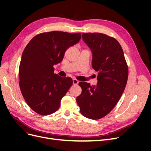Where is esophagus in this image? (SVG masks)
Segmentation results:
<instances>
[{
  "instance_id": "esophagus-1",
  "label": "esophagus",
  "mask_w": 151,
  "mask_h": 151,
  "mask_svg": "<svg viewBox=\"0 0 151 151\" xmlns=\"http://www.w3.org/2000/svg\"><path fill=\"white\" fill-rule=\"evenodd\" d=\"M78 83H79V81H77L76 79H73V84H74V85H77V84H78Z\"/></svg>"
}]
</instances>
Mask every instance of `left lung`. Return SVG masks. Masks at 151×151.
<instances>
[{
	"instance_id": "left-lung-1",
	"label": "left lung",
	"mask_w": 151,
	"mask_h": 151,
	"mask_svg": "<svg viewBox=\"0 0 151 151\" xmlns=\"http://www.w3.org/2000/svg\"><path fill=\"white\" fill-rule=\"evenodd\" d=\"M84 42L93 54L92 67L98 72V83L80 82L81 94L76 101L85 117L100 119L110 112L119 101L127 83L129 70L118 41L106 35L83 33Z\"/></svg>"
}]
</instances>
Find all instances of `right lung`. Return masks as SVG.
Wrapping results in <instances>:
<instances>
[{
    "label": "right lung",
    "mask_w": 151,
    "mask_h": 151,
    "mask_svg": "<svg viewBox=\"0 0 151 151\" xmlns=\"http://www.w3.org/2000/svg\"><path fill=\"white\" fill-rule=\"evenodd\" d=\"M81 33L54 31L35 36L22 54L19 68V87L26 102L42 115L55 112L73 81L54 74L67 48L77 44Z\"/></svg>",
    "instance_id": "add662e5"
}]
</instances>
